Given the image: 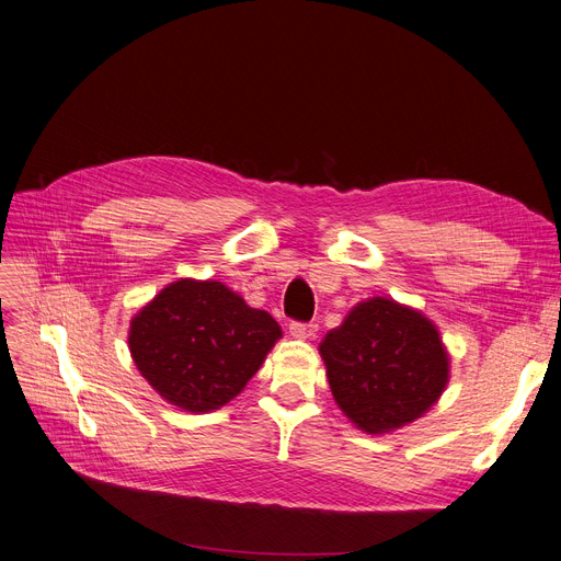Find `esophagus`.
<instances>
[{
  "mask_svg": "<svg viewBox=\"0 0 561 561\" xmlns=\"http://www.w3.org/2000/svg\"><path fill=\"white\" fill-rule=\"evenodd\" d=\"M289 333H291L294 337L310 340V337H314V333H317V323H312V321H291V323H289Z\"/></svg>",
  "mask_w": 561,
  "mask_h": 561,
  "instance_id": "obj_1",
  "label": "esophagus"
}]
</instances>
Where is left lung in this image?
Instances as JSON below:
<instances>
[{
	"mask_svg": "<svg viewBox=\"0 0 561 561\" xmlns=\"http://www.w3.org/2000/svg\"><path fill=\"white\" fill-rule=\"evenodd\" d=\"M319 351L337 405L371 435L419 419L448 382V355L433 321L380 296L357 304Z\"/></svg>",
	"mask_w": 561,
	"mask_h": 561,
	"instance_id": "left-lung-1",
	"label": "left lung"
}]
</instances>
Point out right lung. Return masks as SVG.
<instances>
[{
    "instance_id": "1",
    "label": "right lung",
    "mask_w": 561,
    "mask_h": 561,
    "mask_svg": "<svg viewBox=\"0 0 561 561\" xmlns=\"http://www.w3.org/2000/svg\"><path fill=\"white\" fill-rule=\"evenodd\" d=\"M280 337L276 319L215 280H176L130 321L136 367L164 401L210 412L236 399Z\"/></svg>"
}]
</instances>
